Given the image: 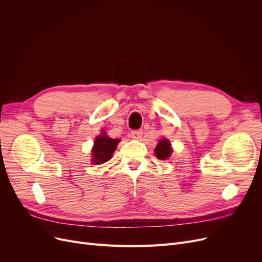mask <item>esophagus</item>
Masks as SVG:
<instances>
[{
    "label": "esophagus",
    "mask_w": 262,
    "mask_h": 262,
    "mask_svg": "<svg viewBox=\"0 0 262 262\" xmlns=\"http://www.w3.org/2000/svg\"><path fill=\"white\" fill-rule=\"evenodd\" d=\"M142 134H143V131L142 130H134L131 132V138L134 140H139V139H141Z\"/></svg>",
    "instance_id": "esophagus-1"
}]
</instances>
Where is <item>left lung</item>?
I'll return each instance as SVG.
<instances>
[{
  "mask_svg": "<svg viewBox=\"0 0 262 262\" xmlns=\"http://www.w3.org/2000/svg\"><path fill=\"white\" fill-rule=\"evenodd\" d=\"M170 145L171 144L167 139H162L158 141V143L154 149V153L158 160H167L172 153V148Z\"/></svg>",
  "mask_w": 262,
  "mask_h": 262,
  "instance_id": "1",
  "label": "left lung"
}]
</instances>
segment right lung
<instances>
[{"label": "right lung", "mask_w": 262, "mask_h": 262, "mask_svg": "<svg viewBox=\"0 0 262 262\" xmlns=\"http://www.w3.org/2000/svg\"><path fill=\"white\" fill-rule=\"evenodd\" d=\"M102 133L99 137L96 138L94 142V146L92 149V156L93 164H102L108 162L112 156L114 155V152L116 150L119 141L118 139H112L109 138L105 130H101Z\"/></svg>", "instance_id": "1"}]
</instances>
